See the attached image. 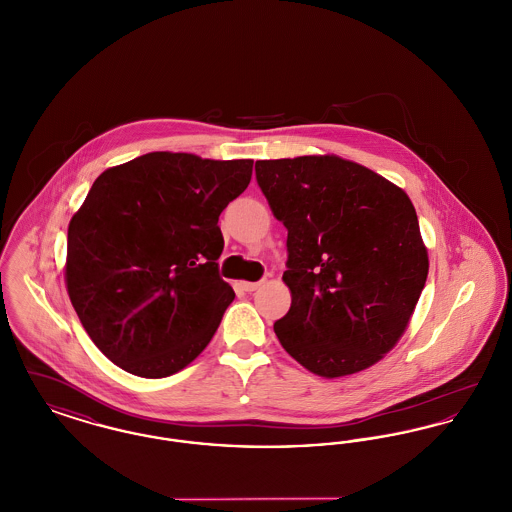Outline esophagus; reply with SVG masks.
<instances>
[{
	"mask_svg": "<svg viewBox=\"0 0 512 512\" xmlns=\"http://www.w3.org/2000/svg\"><path fill=\"white\" fill-rule=\"evenodd\" d=\"M261 284H263V282H242V288H244V292L251 293L255 292Z\"/></svg>",
	"mask_w": 512,
	"mask_h": 512,
	"instance_id": "1",
	"label": "esophagus"
}]
</instances>
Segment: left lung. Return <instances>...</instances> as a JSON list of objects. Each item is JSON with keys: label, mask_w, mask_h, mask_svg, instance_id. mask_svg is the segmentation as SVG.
<instances>
[{"label": "left lung", "mask_w": 512, "mask_h": 512, "mask_svg": "<svg viewBox=\"0 0 512 512\" xmlns=\"http://www.w3.org/2000/svg\"><path fill=\"white\" fill-rule=\"evenodd\" d=\"M255 176L288 230L282 347L324 378L382 359L405 332L428 276L407 194L340 157L257 161Z\"/></svg>", "instance_id": "8db88e82"}]
</instances>
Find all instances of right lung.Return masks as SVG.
I'll return each instance as SVG.
<instances>
[{"label": "right lung", "instance_id": "add662e5", "mask_svg": "<svg viewBox=\"0 0 512 512\" xmlns=\"http://www.w3.org/2000/svg\"><path fill=\"white\" fill-rule=\"evenodd\" d=\"M253 161L155 151L101 172L69 224L67 290L99 351L165 378L215 336L234 290L220 278V213Z\"/></svg>", "mask_w": 512, "mask_h": 512}]
</instances>
